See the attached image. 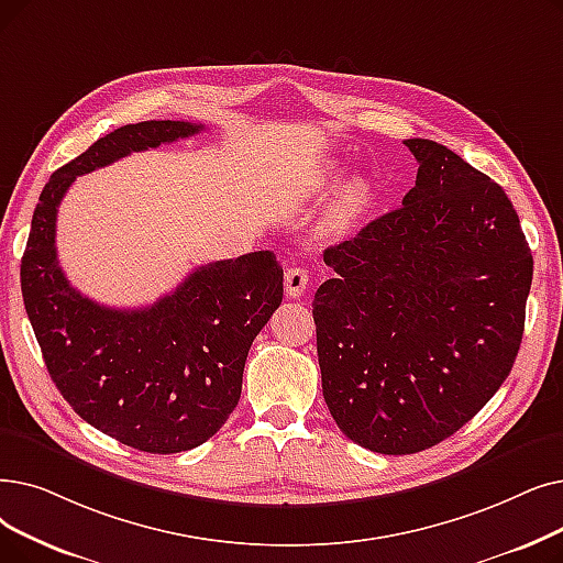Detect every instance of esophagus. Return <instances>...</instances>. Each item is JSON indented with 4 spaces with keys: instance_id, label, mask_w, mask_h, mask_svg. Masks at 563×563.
I'll list each match as a JSON object with an SVG mask.
<instances>
[{
    "instance_id": "1",
    "label": "esophagus",
    "mask_w": 563,
    "mask_h": 563,
    "mask_svg": "<svg viewBox=\"0 0 563 563\" xmlns=\"http://www.w3.org/2000/svg\"><path fill=\"white\" fill-rule=\"evenodd\" d=\"M308 283H310V276H308L303 266H291L285 272V291H287V297H291V299L301 297L303 291L308 289Z\"/></svg>"
}]
</instances>
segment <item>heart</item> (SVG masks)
I'll use <instances>...</instances> for the list:
<instances>
[{
	"mask_svg": "<svg viewBox=\"0 0 563 563\" xmlns=\"http://www.w3.org/2000/svg\"><path fill=\"white\" fill-rule=\"evenodd\" d=\"M368 200V188L361 181H352L345 190H342L340 200L335 202L331 216H329V228H342L350 218H354Z\"/></svg>",
	"mask_w": 563,
	"mask_h": 563,
	"instance_id": "obj_1",
	"label": "heart"
}]
</instances>
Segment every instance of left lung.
Listing matches in <instances>:
<instances>
[{"label": "left lung", "instance_id": "obj_1", "mask_svg": "<svg viewBox=\"0 0 563 563\" xmlns=\"http://www.w3.org/2000/svg\"><path fill=\"white\" fill-rule=\"evenodd\" d=\"M405 146L417 186L324 251L335 274L312 301L331 417L384 455L444 442L497 394L520 350L533 276L504 188L444 144Z\"/></svg>", "mask_w": 563, "mask_h": 563}]
</instances>
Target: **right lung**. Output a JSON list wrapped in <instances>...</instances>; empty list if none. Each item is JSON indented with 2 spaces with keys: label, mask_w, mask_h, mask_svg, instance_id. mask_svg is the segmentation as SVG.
<instances>
[{
  "label": "right lung",
  "mask_w": 563,
  "mask_h": 563,
  "mask_svg": "<svg viewBox=\"0 0 563 563\" xmlns=\"http://www.w3.org/2000/svg\"><path fill=\"white\" fill-rule=\"evenodd\" d=\"M198 131L165 119L96 140L45 184L20 264L24 310L59 394L89 426L144 453L190 451L223 428L253 340L283 301V266L257 251L198 266L146 308L99 306L62 272L57 209L76 177Z\"/></svg>",
  "instance_id": "right-lung-1"
}]
</instances>
